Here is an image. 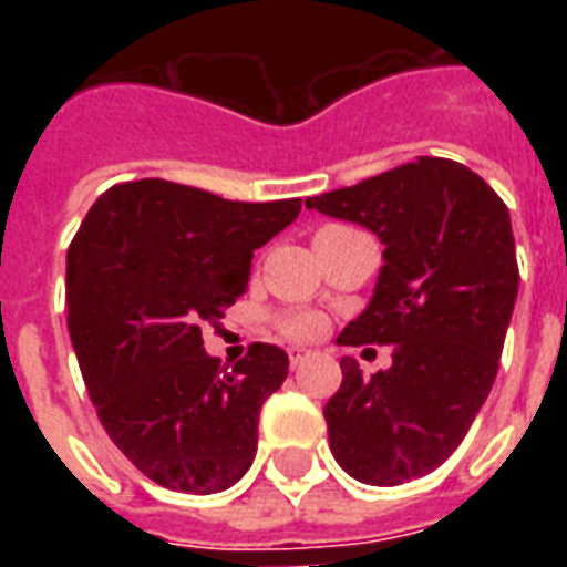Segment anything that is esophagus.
Instances as JSON below:
<instances>
[{"label":"esophagus","mask_w":567,"mask_h":567,"mask_svg":"<svg viewBox=\"0 0 567 567\" xmlns=\"http://www.w3.org/2000/svg\"><path fill=\"white\" fill-rule=\"evenodd\" d=\"M309 355H311V350H306V347H293L291 353H288V359H291V368H300V364L306 362Z\"/></svg>","instance_id":"34e87169"}]
</instances>
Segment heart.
I'll return each instance as SVG.
<instances>
[{
    "instance_id": "b5f03b06",
    "label": "heart",
    "mask_w": 567,
    "mask_h": 567,
    "mask_svg": "<svg viewBox=\"0 0 567 567\" xmlns=\"http://www.w3.org/2000/svg\"><path fill=\"white\" fill-rule=\"evenodd\" d=\"M279 329L291 341H311V338H318L323 332V318L315 315V311H293V315L282 318Z\"/></svg>"
}]
</instances>
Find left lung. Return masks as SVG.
Returning <instances> with one entry per match:
<instances>
[{
  "instance_id": "8db88e82",
  "label": "left lung",
  "mask_w": 567,
  "mask_h": 567,
  "mask_svg": "<svg viewBox=\"0 0 567 567\" xmlns=\"http://www.w3.org/2000/svg\"><path fill=\"white\" fill-rule=\"evenodd\" d=\"M306 205L385 247L371 302L338 344H391V368L362 377L341 359L329 450L359 483L426 476L462 444L501 368L518 297L509 208L465 164L430 155Z\"/></svg>"
}]
</instances>
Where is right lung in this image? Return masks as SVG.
<instances>
[{
  "mask_svg": "<svg viewBox=\"0 0 567 567\" xmlns=\"http://www.w3.org/2000/svg\"><path fill=\"white\" fill-rule=\"evenodd\" d=\"M300 205L123 182L66 249V327L87 394L128 462L171 492H226L256 458L258 412L288 377V355L252 344L223 371L203 327L247 291L252 252Z\"/></svg>",
  "mask_w": 567,
  "mask_h": 567,
  "instance_id": "obj_1",
  "label": "right lung"
}]
</instances>
